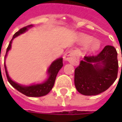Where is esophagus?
Returning <instances> with one entry per match:
<instances>
[{
  "label": "esophagus",
  "instance_id": "esophagus-1",
  "mask_svg": "<svg viewBox=\"0 0 122 122\" xmlns=\"http://www.w3.org/2000/svg\"><path fill=\"white\" fill-rule=\"evenodd\" d=\"M64 59L72 64L76 63L78 60L77 52L75 50L70 51L64 55Z\"/></svg>",
  "mask_w": 122,
  "mask_h": 122
}]
</instances>
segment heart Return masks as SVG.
<instances>
[{
	"label": "heart",
	"instance_id": "1",
	"mask_svg": "<svg viewBox=\"0 0 122 122\" xmlns=\"http://www.w3.org/2000/svg\"><path fill=\"white\" fill-rule=\"evenodd\" d=\"M87 39L89 40L90 39L88 38ZM99 47H100V43H99L97 40L93 41L91 43V44L90 45V50L92 51H96L97 49H99Z\"/></svg>",
	"mask_w": 122,
	"mask_h": 122
}]
</instances>
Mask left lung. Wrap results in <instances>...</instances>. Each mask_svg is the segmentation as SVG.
Returning a JSON list of instances; mask_svg holds the SVG:
<instances>
[{
  "label": "left lung",
  "instance_id": "left-lung-1",
  "mask_svg": "<svg viewBox=\"0 0 122 122\" xmlns=\"http://www.w3.org/2000/svg\"><path fill=\"white\" fill-rule=\"evenodd\" d=\"M117 73V51L114 47L107 45L98 55L85 56L80 62L75 70V86L81 94L97 95L114 83Z\"/></svg>",
  "mask_w": 122,
  "mask_h": 122
}]
</instances>
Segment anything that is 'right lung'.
<instances>
[{
    "label": "right lung",
    "mask_w": 122,
    "mask_h": 122,
    "mask_svg": "<svg viewBox=\"0 0 122 122\" xmlns=\"http://www.w3.org/2000/svg\"><path fill=\"white\" fill-rule=\"evenodd\" d=\"M32 26V25L25 26L14 34V35L13 36V39L11 40L9 44V46L7 47L5 57L7 56L8 51L10 50L11 47L12 41L13 40V39H15L16 36H19L20 34H22L24 32H26L28 30V28H30ZM4 65H5V73H6V75H7V80L14 88H15L17 90H18L20 92H21L23 94H24L27 96L40 97V96H45V95L47 94L51 90L52 87H54L57 74L58 73L59 71L60 70V68H62L63 66V61H62V58H60L56 60L54 62H52V64L50 65L48 71H47L49 77L46 80V81H45L43 83L32 85V86H21V85L15 82H14L13 81H12L11 78L9 77V75H8L5 63L4 64Z\"/></svg>",
    "instance_id": "obj_1"
}]
</instances>
